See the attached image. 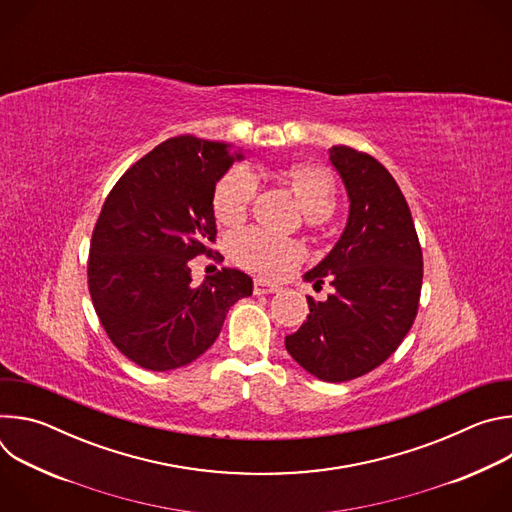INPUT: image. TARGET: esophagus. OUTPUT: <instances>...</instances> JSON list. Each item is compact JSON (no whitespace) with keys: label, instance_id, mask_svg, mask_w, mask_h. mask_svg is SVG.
I'll list each match as a JSON object with an SVG mask.
<instances>
[{"label":"esophagus","instance_id":"esophagus-1","mask_svg":"<svg viewBox=\"0 0 512 512\" xmlns=\"http://www.w3.org/2000/svg\"><path fill=\"white\" fill-rule=\"evenodd\" d=\"M281 287L277 283H271V281H265V279H255L253 283V291L257 296H263V294H275V291H279Z\"/></svg>","mask_w":512,"mask_h":512}]
</instances>
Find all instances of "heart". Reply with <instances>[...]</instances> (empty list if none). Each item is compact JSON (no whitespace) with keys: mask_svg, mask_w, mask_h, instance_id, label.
Returning <instances> with one entry per match:
<instances>
[{"mask_svg":"<svg viewBox=\"0 0 512 512\" xmlns=\"http://www.w3.org/2000/svg\"><path fill=\"white\" fill-rule=\"evenodd\" d=\"M279 178L294 190L310 218H328L336 206V186L332 176L312 164H289ZM255 194V180L239 170H229L216 182L212 192V212L221 225L235 227L245 221ZM233 255L237 263L263 277H281L302 257V247L283 237L249 229L235 237Z\"/></svg>","mask_w":512,"mask_h":512,"instance_id":"heart-1","label":"heart"}]
</instances>
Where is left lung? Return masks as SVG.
Listing matches in <instances>:
<instances>
[{
  "instance_id": "1",
  "label": "left lung",
  "mask_w": 512,
  "mask_h": 512,
  "mask_svg": "<svg viewBox=\"0 0 512 512\" xmlns=\"http://www.w3.org/2000/svg\"><path fill=\"white\" fill-rule=\"evenodd\" d=\"M330 162L350 200L346 229L328 257L306 273L330 281L326 302L308 296L310 314L285 336L294 360L328 383L367 375L403 342L419 308L423 255L409 204L373 156L334 145Z\"/></svg>"
}]
</instances>
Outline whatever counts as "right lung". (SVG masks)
<instances>
[{"label": "right lung", "instance_id": "add662e5", "mask_svg": "<svg viewBox=\"0 0 512 512\" xmlns=\"http://www.w3.org/2000/svg\"><path fill=\"white\" fill-rule=\"evenodd\" d=\"M194 135L172 137L113 186L89 251V291L117 350L148 371L196 360L221 334L229 308L251 296L247 273L223 267L200 285L190 259L212 255V192L243 154Z\"/></svg>", "mask_w": 512, "mask_h": 512}]
</instances>
